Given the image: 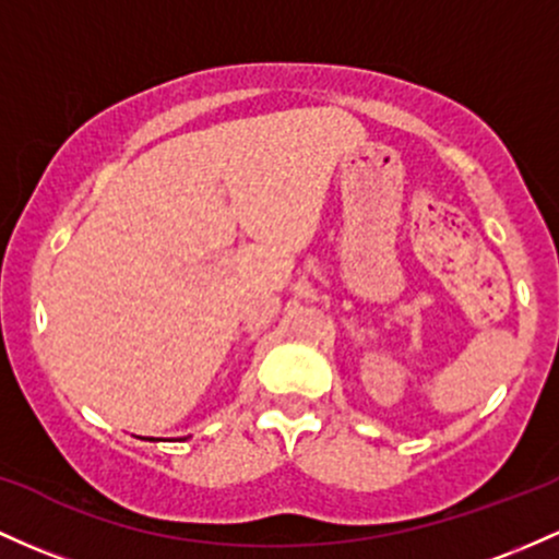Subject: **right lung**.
Listing matches in <instances>:
<instances>
[{
	"instance_id": "1",
	"label": "right lung",
	"mask_w": 559,
	"mask_h": 559,
	"mask_svg": "<svg viewBox=\"0 0 559 559\" xmlns=\"http://www.w3.org/2000/svg\"><path fill=\"white\" fill-rule=\"evenodd\" d=\"M151 440H153V438H151Z\"/></svg>"
}]
</instances>
